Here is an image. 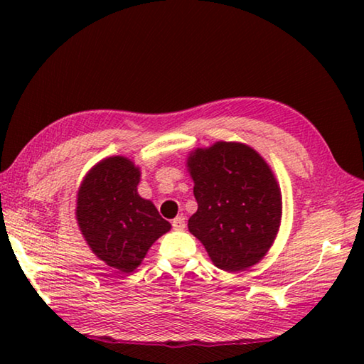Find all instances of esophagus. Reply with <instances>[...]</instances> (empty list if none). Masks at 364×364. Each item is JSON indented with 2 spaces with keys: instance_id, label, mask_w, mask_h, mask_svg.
Wrapping results in <instances>:
<instances>
[{
  "instance_id": "obj_1",
  "label": "esophagus",
  "mask_w": 364,
  "mask_h": 364,
  "mask_svg": "<svg viewBox=\"0 0 364 364\" xmlns=\"http://www.w3.org/2000/svg\"><path fill=\"white\" fill-rule=\"evenodd\" d=\"M171 226H173V230H178V231L184 230V226H186V218H184L183 215H180V217L173 218V221H171Z\"/></svg>"
}]
</instances>
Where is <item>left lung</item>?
Here are the masks:
<instances>
[{
  "label": "left lung",
  "instance_id": "8db88e82",
  "mask_svg": "<svg viewBox=\"0 0 364 364\" xmlns=\"http://www.w3.org/2000/svg\"><path fill=\"white\" fill-rule=\"evenodd\" d=\"M197 212L188 228L220 269L242 271L262 260L281 223L273 171L252 147L220 143L188 160Z\"/></svg>",
  "mask_w": 364,
  "mask_h": 364
}]
</instances>
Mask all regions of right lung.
Listing matches in <instances>:
<instances>
[{
  "label": "right lung",
  "instance_id": "add662e5",
  "mask_svg": "<svg viewBox=\"0 0 364 364\" xmlns=\"http://www.w3.org/2000/svg\"><path fill=\"white\" fill-rule=\"evenodd\" d=\"M139 175L132 160L109 157L90 170L78 191L77 221L86 242L122 273H132L171 228L152 202L138 194Z\"/></svg>",
  "mask_w": 364,
  "mask_h": 364
}]
</instances>
